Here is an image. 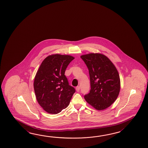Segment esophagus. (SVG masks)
Masks as SVG:
<instances>
[{"mask_svg": "<svg viewBox=\"0 0 148 148\" xmlns=\"http://www.w3.org/2000/svg\"><path fill=\"white\" fill-rule=\"evenodd\" d=\"M80 86H77V87H76V88H75V90H76V91H77V92H78V91L80 90Z\"/></svg>", "mask_w": 148, "mask_h": 148, "instance_id": "esophagus-1", "label": "esophagus"}]
</instances>
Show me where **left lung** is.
Masks as SVG:
<instances>
[{
  "label": "left lung",
  "mask_w": 148,
  "mask_h": 148,
  "mask_svg": "<svg viewBox=\"0 0 148 148\" xmlns=\"http://www.w3.org/2000/svg\"><path fill=\"white\" fill-rule=\"evenodd\" d=\"M88 68L91 89L85 100L97 110H104L116 101L120 91V75L115 66L101 53L82 55Z\"/></svg>",
  "instance_id": "left-lung-1"
}]
</instances>
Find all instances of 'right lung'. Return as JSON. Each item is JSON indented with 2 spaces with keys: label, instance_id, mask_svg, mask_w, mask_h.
<instances>
[{
  "label": "right lung",
  "instance_id": "right-lung-1",
  "mask_svg": "<svg viewBox=\"0 0 148 148\" xmlns=\"http://www.w3.org/2000/svg\"><path fill=\"white\" fill-rule=\"evenodd\" d=\"M74 59L69 55L49 56L36 73L34 82L36 98L48 113H59L69 105L75 89L69 85L64 73Z\"/></svg>",
  "mask_w": 148,
  "mask_h": 148
}]
</instances>
